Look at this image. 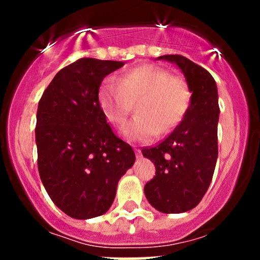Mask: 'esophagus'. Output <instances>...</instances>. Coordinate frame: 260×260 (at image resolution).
Instances as JSON below:
<instances>
[{
    "mask_svg": "<svg viewBox=\"0 0 260 260\" xmlns=\"http://www.w3.org/2000/svg\"><path fill=\"white\" fill-rule=\"evenodd\" d=\"M136 154H137V156H142V153H140V150H137V149H136Z\"/></svg>",
    "mask_w": 260,
    "mask_h": 260,
    "instance_id": "esophagus-1",
    "label": "esophagus"
}]
</instances>
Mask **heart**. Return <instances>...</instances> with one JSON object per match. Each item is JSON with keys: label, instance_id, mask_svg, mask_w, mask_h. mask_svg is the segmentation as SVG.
Listing matches in <instances>:
<instances>
[{"label": "heart", "instance_id": "obj_1", "mask_svg": "<svg viewBox=\"0 0 260 260\" xmlns=\"http://www.w3.org/2000/svg\"><path fill=\"white\" fill-rule=\"evenodd\" d=\"M190 98L186 79L153 63L134 66L118 80L106 79L99 91L101 110L116 127L126 122L136 104L137 116L123 128L129 140L166 136L186 115Z\"/></svg>", "mask_w": 260, "mask_h": 260}]
</instances>
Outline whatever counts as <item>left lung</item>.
Returning a JSON list of instances; mask_svg holds the SVG:
<instances>
[{"label": "left lung", "instance_id": "left-lung-1", "mask_svg": "<svg viewBox=\"0 0 260 260\" xmlns=\"http://www.w3.org/2000/svg\"><path fill=\"white\" fill-rule=\"evenodd\" d=\"M183 72L192 98L183 120L143 156L155 165V176L144 186L147 199L156 210L180 214L196 208L207 193L217 160L219 101L213 76L181 55L160 56Z\"/></svg>", "mask_w": 260, "mask_h": 260}]
</instances>
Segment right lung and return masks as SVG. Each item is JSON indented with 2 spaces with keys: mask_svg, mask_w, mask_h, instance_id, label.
<instances>
[{
  "mask_svg": "<svg viewBox=\"0 0 260 260\" xmlns=\"http://www.w3.org/2000/svg\"><path fill=\"white\" fill-rule=\"evenodd\" d=\"M118 61L79 58L62 68L39 101L38 169L56 207L74 219H91L111 207L120 178L132 168V147L107 123L99 88Z\"/></svg>",
  "mask_w": 260,
  "mask_h": 260,
  "instance_id": "1",
  "label": "right lung"
}]
</instances>
